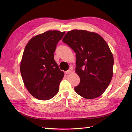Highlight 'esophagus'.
<instances>
[{
  "mask_svg": "<svg viewBox=\"0 0 132 132\" xmlns=\"http://www.w3.org/2000/svg\"><path fill=\"white\" fill-rule=\"evenodd\" d=\"M71 72V70H67V71H65V75H68V74H70Z\"/></svg>",
  "mask_w": 132,
  "mask_h": 132,
  "instance_id": "34e87169",
  "label": "esophagus"
}]
</instances>
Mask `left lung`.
<instances>
[{"instance_id":"obj_1","label":"left lung","mask_w":132,"mask_h":132,"mask_svg":"<svg viewBox=\"0 0 132 132\" xmlns=\"http://www.w3.org/2000/svg\"><path fill=\"white\" fill-rule=\"evenodd\" d=\"M62 41L76 53L75 72L80 79L76 93L87 99L104 93L113 76V57L100 35L85 30L68 31Z\"/></svg>"}]
</instances>
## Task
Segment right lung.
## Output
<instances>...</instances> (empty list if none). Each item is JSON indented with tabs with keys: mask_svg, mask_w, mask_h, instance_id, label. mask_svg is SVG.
<instances>
[{
	"mask_svg": "<svg viewBox=\"0 0 132 132\" xmlns=\"http://www.w3.org/2000/svg\"><path fill=\"white\" fill-rule=\"evenodd\" d=\"M65 32L48 31L32 38L23 51L20 72L26 89L34 97L48 100L58 93L63 71L54 59L58 42Z\"/></svg>",
	"mask_w": 132,
	"mask_h": 132,
	"instance_id": "right-lung-1",
	"label": "right lung"
}]
</instances>
